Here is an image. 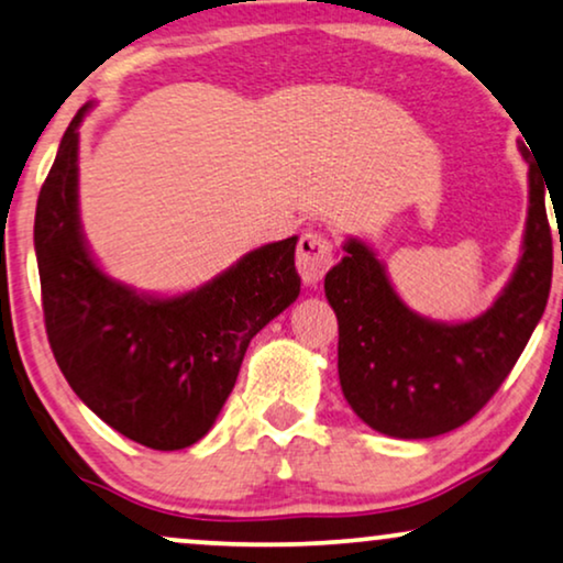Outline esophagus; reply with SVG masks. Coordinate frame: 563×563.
Returning a JSON list of instances; mask_svg holds the SVG:
<instances>
[{"instance_id":"34e87169","label":"esophagus","mask_w":563,"mask_h":563,"mask_svg":"<svg viewBox=\"0 0 563 563\" xmlns=\"http://www.w3.org/2000/svg\"><path fill=\"white\" fill-rule=\"evenodd\" d=\"M333 243L328 235L322 233H305L297 243V272L302 276L305 284H318L322 276L328 274V268L333 266Z\"/></svg>"}]
</instances>
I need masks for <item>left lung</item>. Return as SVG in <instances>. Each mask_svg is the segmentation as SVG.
<instances>
[{"instance_id":"1","label":"left lung","mask_w":563,"mask_h":563,"mask_svg":"<svg viewBox=\"0 0 563 563\" xmlns=\"http://www.w3.org/2000/svg\"><path fill=\"white\" fill-rule=\"evenodd\" d=\"M526 143H518L530 181L522 256L503 295L479 318L449 325L412 312L376 253L356 238L345 241L343 261L328 272L338 376L351 410L368 428L410 441L456 430L489 402L533 335L549 302L553 243L545 214L549 181Z\"/></svg>"}]
</instances>
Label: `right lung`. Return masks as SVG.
Instances as JSON below:
<instances>
[{"label": "right lung", "instance_id": "right-lung-1", "mask_svg": "<svg viewBox=\"0 0 563 563\" xmlns=\"http://www.w3.org/2000/svg\"><path fill=\"white\" fill-rule=\"evenodd\" d=\"M60 137L37 197L35 253L45 333L76 397L130 441L179 451L214 426L245 349L299 295L297 235L261 245L179 297L107 276L79 222V125Z\"/></svg>", "mask_w": 563, "mask_h": 563}]
</instances>
